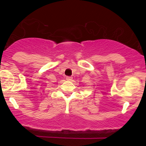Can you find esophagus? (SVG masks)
<instances>
[{"label": "esophagus", "mask_w": 146, "mask_h": 146, "mask_svg": "<svg viewBox=\"0 0 146 146\" xmlns=\"http://www.w3.org/2000/svg\"><path fill=\"white\" fill-rule=\"evenodd\" d=\"M72 78L71 77H70V76H67V77H66V80H72Z\"/></svg>", "instance_id": "obj_1"}]
</instances>
